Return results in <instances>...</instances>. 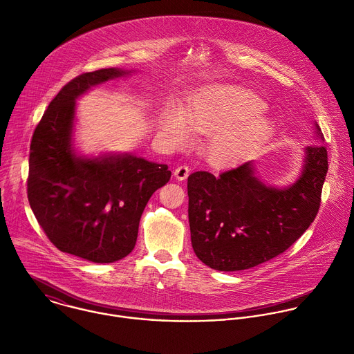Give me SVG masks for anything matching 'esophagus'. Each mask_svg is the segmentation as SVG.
Masks as SVG:
<instances>
[{
  "label": "esophagus",
  "instance_id": "obj_1",
  "mask_svg": "<svg viewBox=\"0 0 354 354\" xmlns=\"http://www.w3.org/2000/svg\"><path fill=\"white\" fill-rule=\"evenodd\" d=\"M189 174H190V169H189V167L187 165H180V167H178L175 171H174V175H175V178L178 179V180H185L187 176H189Z\"/></svg>",
  "mask_w": 354,
  "mask_h": 354
}]
</instances>
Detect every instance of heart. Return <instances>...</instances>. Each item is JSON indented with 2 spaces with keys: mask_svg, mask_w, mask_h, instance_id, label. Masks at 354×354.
<instances>
[{
  "mask_svg": "<svg viewBox=\"0 0 354 354\" xmlns=\"http://www.w3.org/2000/svg\"><path fill=\"white\" fill-rule=\"evenodd\" d=\"M265 109V100L248 88L211 84L193 95L182 110L168 107L160 131L175 147L185 146L190 133L209 135L207 160L223 168L239 162L272 133L273 121Z\"/></svg>",
  "mask_w": 354,
  "mask_h": 354,
  "instance_id": "b5f03b06",
  "label": "heart"
}]
</instances>
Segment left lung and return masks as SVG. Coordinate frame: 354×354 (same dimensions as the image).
Segmentation results:
<instances>
[{"mask_svg": "<svg viewBox=\"0 0 354 354\" xmlns=\"http://www.w3.org/2000/svg\"><path fill=\"white\" fill-rule=\"evenodd\" d=\"M316 143L304 149L297 179L266 183L255 161L187 179L189 223L197 258L219 272L251 269L288 250L315 221L328 171L324 136L315 121Z\"/></svg>", "mask_w": 354, "mask_h": 354, "instance_id": "obj_1", "label": "left lung"}]
</instances>
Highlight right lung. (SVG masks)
Segmentation results:
<instances>
[{
  "mask_svg": "<svg viewBox=\"0 0 354 354\" xmlns=\"http://www.w3.org/2000/svg\"><path fill=\"white\" fill-rule=\"evenodd\" d=\"M132 73L110 67L71 80L49 103L31 139L27 197L32 212L57 250L93 263L132 252L147 201L171 178L167 164L131 153L85 156L75 146L77 99Z\"/></svg>",
  "mask_w": 354,
  "mask_h": 354,
  "instance_id": "add662e5",
  "label": "right lung"
}]
</instances>
